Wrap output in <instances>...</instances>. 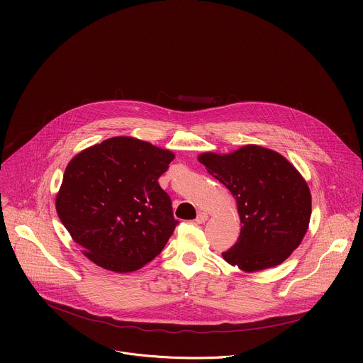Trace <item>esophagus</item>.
<instances>
[{"mask_svg":"<svg viewBox=\"0 0 363 363\" xmlns=\"http://www.w3.org/2000/svg\"><path fill=\"white\" fill-rule=\"evenodd\" d=\"M206 220H208V214H206V213H199L198 216H196V223L198 224H202V223H205Z\"/></svg>","mask_w":363,"mask_h":363,"instance_id":"34e87169","label":"esophagus"}]
</instances>
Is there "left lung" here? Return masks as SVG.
<instances>
[{"label": "left lung", "instance_id": "8db88e82", "mask_svg": "<svg viewBox=\"0 0 363 363\" xmlns=\"http://www.w3.org/2000/svg\"><path fill=\"white\" fill-rule=\"evenodd\" d=\"M198 161L237 201L242 225L224 260L245 273L281 264L300 245L312 216V195L300 172L279 152L258 145L203 152Z\"/></svg>", "mask_w": 363, "mask_h": 363}]
</instances>
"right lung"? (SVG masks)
Returning <instances> with one entry per match:
<instances>
[{
    "label": "right lung",
    "instance_id": "right-lung-1",
    "mask_svg": "<svg viewBox=\"0 0 363 363\" xmlns=\"http://www.w3.org/2000/svg\"><path fill=\"white\" fill-rule=\"evenodd\" d=\"M174 158L168 149L116 136L69 162L56 210L90 262L130 273L162 251L178 221L158 179Z\"/></svg>",
    "mask_w": 363,
    "mask_h": 363
}]
</instances>
